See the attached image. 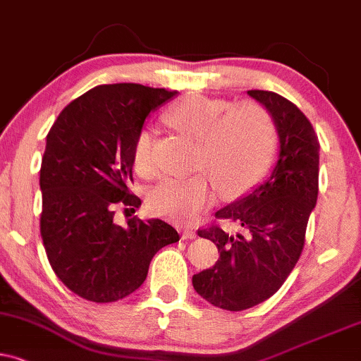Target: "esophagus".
I'll use <instances>...</instances> for the list:
<instances>
[{"label":"esophagus","mask_w":361,"mask_h":361,"mask_svg":"<svg viewBox=\"0 0 361 361\" xmlns=\"http://www.w3.org/2000/svg\"><path fill=\"white\" fill-rule=\"evenodd\" d=\"M195 231L190 229V228H184L182 229V239H194L195 238Z\"/></svg>","instance_id":"1"}]
</instances>
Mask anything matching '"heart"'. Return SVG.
Segmentation results:
<instances>
[{
    "instance_id": "1",
    "label": "heart",
    "mask_w": 361,
    "mask_h": 361,
    "mask_svg": "<svg viewBox=\"0 0 361 361\" xmlns=\"http://www.w3.org/2000/svg\"><path fill=\"white\" fill-rule=\"evenodd\" d=\"M166 120L197 142L195 169L206 171L224 195L251 189L273 162L278 140L274 120L256 102L233 105L202 95L185 97L167 110ZM132 166L140 176H152L154 135L149 128H142L133 140ZM205 174L162 177L147 194L149 209L167 219H192L214 195Z\"/></svg>"
}]
</instances>
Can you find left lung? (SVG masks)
Masks as SVG:
<instances>
[{"label":"left lung","instance_id":"obj_1","mask_svg":"<svg viewBox=\"0 0 361 361\" xmlns=\"http://www.w3.org/2000/svg\"><path fill=\"white\" fill-rule=\"evenodd\" d=\"M247 95L273 115L278 162L261 184L216 212L217 219L241 226L239 233L219 224L197 231L221 255L212 268L192 276L197 295L228 311L252 308L281 288L303 251L318 199L319 142L310 120L274 92L249 90Z\"/></svg>","mask_w":361,"mask_h":361}]
</instances>
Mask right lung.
Segmentation results:
<instances>
[{"mask_svg": "<svg viewBox=\"0 0 361 361\" xmlns=\"http://www.w3.org/2000/svg\"><path fill=\"white\" fill-rule=\"evenodd\" d=\"M177 92L139 83L99 85L70 102L47 135L39 169V231L53 271L70 291L112 303L142 286L159 249L179 241L160 219L115 224V207L135 209L132 147L152 110Z\"/></svg>", "mask_w": 361, "mask_h": 361, "instance_id": "right-lung-1", "label": "right lung"}]
</instances>
